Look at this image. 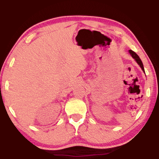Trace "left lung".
<instances>
[{
	"label": "left lung",
	"mask_w": 159,
	"mask_h": 159,
	"mask_svg": "<svg viewBox=\"0 0 159 159\" xmlns=\"http://www.w3.org/2000/svg\"><path fill=\"white\" fill-rule=\"evenodd\" d=\"M129 53H130L131 54V55H132V57L133 58H134V60H135L136 61V62L137 63H138V65H140V68L142 69V70L144 72H145V71H144V68H143V63H142V61H141V60L140 59V57H139V56L138 55V54H136L135 52H133L132 50H129Z\"/></svg>",
	"instance_id": "left-lung-1"
}]
</instances>
